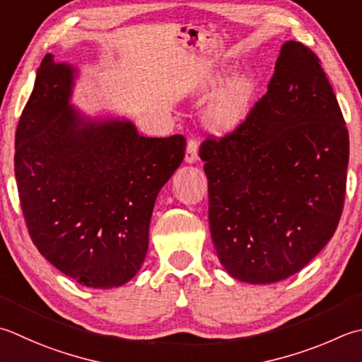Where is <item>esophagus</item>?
Here are the masks:
<instances>
[{"mask_svg": "<svg viewBox=\"0 0 362 362\" xmlns=\"http://www.w3.org/2000/svg\"><path fill=\"white\" fill-rule=\"evenodd\" d=\"M197 151H199V143H197L196 139H189L187 146V153H185V161L189 163V165H193V163L199 160Z\"/></svg>", "mask_w": 362, "mask_h": 362, "instance_id": "esophagus-1", "label": "esophagus"}]
</instances>
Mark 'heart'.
I'll list each match as a JSON object with an SVG mask.
<instances>
[{
    "label": "heart",
    "mask_w": 362,
    "mask_h": 362,
    "mask_svg": "<svg viewBox=\"0 0 362 362\" xmlns=\"http://www.w3.org/2000/svg\"><path fill=\"white\" fill-rule=\"evenodd\" d=\"M251 94V84L245 76L232 78L218 92L210 106L209 120L219 130H228L235 125L247 106Z\"/></svg>",
    "instance_id": "heart-1"
}]
</instances>
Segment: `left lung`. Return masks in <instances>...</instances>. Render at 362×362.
I'll list each match as a JSON object with an SVG mask.
<instances>
[{
	"label": "left lung",
	"mask_w": 362,
	"mask_h": 362,
	"mask_svg": "<svg viewBox=\"0 0 362 362\" xmlns=\"http://www.w3.org/2000/svg\"><path fill=\"white\" fill-rule=\"evenodd\" d=\"M349 146L320 59L287 40L267 94L235 130L199 151L211 240L232 278L273 284L327 246L344 209Z\"/></svg>",
	"instance_id": "obj_1"
}]
</instances>
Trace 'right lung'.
Masks as SVG:
<instances>
[{"instance_id": "1", "label": "right lung", "mask_w": 362, "mask_h": 362, "mask_svg": "<svg viewBox=\"0 0 362 362\" xmlns=\"http://www.w3.org/2000/svg\"><path fill=\"white\" fill-rule=\"evenodd\" d=\"M76 69L47 54L16 133V179L33 243L94 288L124 286L148 247L155 201L185 157L182 134L141 136L129 119L70 103Z\"/></svg>"}]
</instances>
